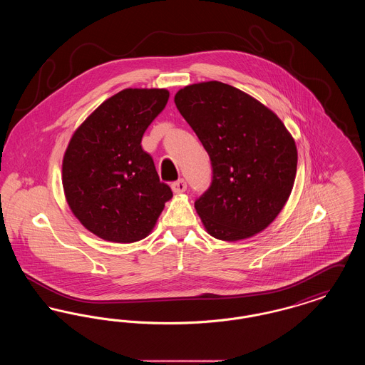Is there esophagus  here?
<instances>
[{"mask_svg":"<svg viewBox=\"0 0 365 365\" xmlns=\"http://www.w3.org/2000/svg\"><path fill=\"white\" fill-rule=\"evenodd\" d=\"M171 187H173V191H174L175 194H180V192L186 191L187 185H186V182L183 179H179V180H176V182L171 185Z\"/></svg>","mask_w":365,"mask_h":365,"instance_id":"esophagus-1","label":"esophagus"}]
</instances>
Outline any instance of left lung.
Instances as JSON below:
<instances>
[{
    "label": "left lung",
    "instance_id": "obj_1",
    "mask_svg": "<svg viewBox=\"0 0 365 365\" xmlns=\"http://www.w3.org/2000/svg\"><path fill=\"white\" fill-rule=\"evenodd\" d=\"M174 101L212 163V183L194 204L207 232L235 242L265 230L294 186L298 155L286 125L252 96L217 81L183 87Z\"/></svg>",
    "mask_w": 365,
    "mask_h": 365
}]
</instances>
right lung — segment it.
Returning a JSON list of instances; mask_svg holds the SVG:
<instances>
[{"label":"right lung","mask_w":365,"mask_h":365,"mask_svg":"<svg viewBox=\"0 0 365 365\" xmlns=\"http://www.w3.org/2000/svg\"><path fill=\"white\" fill-rule=\"evenodd\" d=\"M168 98L167 88H124L71 137L61 175L66 200L82 226L104 241L146 238L173 198L153 158L140 146Z\"/></svg>","instance_id":"add662e5"}]
</instances>
